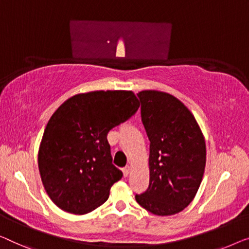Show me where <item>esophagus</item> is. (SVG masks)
<instances>
[{
    "label": "esophagus",
    "instance_id": "esophagus-1",
    "mask_svg": "<svg viewBox=\"0 0 249 249\" xmlns=\"http://www.w3.org/2000/svg\"><path fill=\"white\" fill-rule=\"evenodd\" d=\"M122 171H123V174H124V177H127L128 174H129V171H131V166H125V168H123V170H122Z\"/></svg>",
    "mask_w": 249,
    "mask_h": 249
}]
</instances>
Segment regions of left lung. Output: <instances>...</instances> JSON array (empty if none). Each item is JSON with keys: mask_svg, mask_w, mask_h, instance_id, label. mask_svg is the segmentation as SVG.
Wrapping results in <instances>:
<instances>
[{"mask_svg": "<svg viewBox=\"0 0 249 249\" xmlns=\"http://www.w3.org/2000/svg\"><path fill=\"white\" fill-rule=\"evenodd\" d=\"M137 97L150 140V184L135 199L157 216H171L194 200L201 183L206 166L205 137L194 115L174 96L143 90Z\"/></svg>", "mask_w": 249, "mask_h": 249, "instance_id": "obj_1", "label": "left lung"}]
</instances>
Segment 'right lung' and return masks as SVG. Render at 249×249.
I'll return each mask as SVG.
<instances>
[{
  "label": "right lung",
  "mask_w": 249,
  "mask_h": 249,
  "mask_svg": "<svg viewBox=\"0 0 249 249\" xmlns=\"http://www.w3.org/2000/svg\"><path fill=\"white\" fill-rule=\"evenodd\" d=\"M139 107L133 91L99 90L72 96L55 110L38 155L42 183L54 205L85 214L108 199L123 173L113 164L107 134Z\"/></svg>",
  "instance_id": "add662e5"
}]
</instances>
